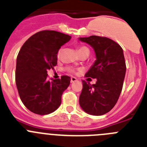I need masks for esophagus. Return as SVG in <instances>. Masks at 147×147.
I'll return each mask as SVG.
<instances>
[{"instance_id": "obj_1", "label": "esophagus", "mask_w": 147, "mask_h": 147, "mask_svg": "<svg viewBox=\"0 0 147 147\" xmlns=\"http://www.w3.org/2000/svg\"><path fill=\"white\" fill-rule=\"evenodd\" d=\"M76 77H71V83H74L75 82H76Z\"/></svg>"}]
</instances>
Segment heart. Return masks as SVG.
Segmentation results:
<instances>
[{
	"label": "heart",
	"instance_id": "heart-1",
	"mask_svg": "<svg viewBox=\"0 0 147 147\" xmlns=\"http://www.w3.org/2000/svg\"><path fill=\"white\" fill-rule=\"evenodd\" d=\"M85 49H87L86 47H84V46H82V47L79 48V49H78V53L80 52V51H81L85 50ZM62 49H59V51H58V54H57V56H58V57H59V56L61 55V53H62Z\"/></svg>",
	"mask_w": 147,
	"mask_h": 147
}]
</instances>
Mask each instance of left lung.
<instances>
[{"label":"left lung","instance_id":"8db88e82","mask_svg":"<svg viewBox=\"0 0 147 147\" xmlns=\"http://www.w3.org/2000/svg\"><path fill=\"white\" fill-rule=\"evenodd\" d=\"M93 49L96 60L85 76L96 79L90 85L82 81L80 105L85 113L102 115L112 110L121 92L126 74L124 51L120 45L107 37H80Z\"/></svg>","mask_w":147,"mask_h":147}]
</instances>
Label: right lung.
<instances>
[{
  "mask_svg": "<svg viewBox=\"0 0 147 147\" xmlns=\"http://www.w3.org/2000/svg\"><path fill=\"white\" fill-rule=\"evenodd\" d=\"M71 36L56 31L37 32L23 44L17 57L15 81L23 105L32 113L47 115L61 105L71 77L48 80L47 71L57 64V53Z\"/></svg>",
  "mask_w": 147,
  "mask_h": 147,
  "instance_id": "add662e5",
  "label": "right lung"
}]
</instances>
